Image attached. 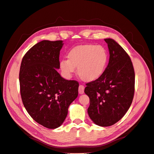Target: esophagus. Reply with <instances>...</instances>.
Instances as JSON below:
<instances>
[{
	"mask_svg": "<svg viewBox=\"0 0 154 154\" xmlns=\"http://www.w3.org/2000/svg\"><path fill=\"white\" fill-rule=\"evenodd\" d=\"M84 86H83L82 85H80L79 86L78 88V92H79V94H83V93H84Z\"/></svg>",
	"mask_w": 154,
	"mask_h": 154,
	"instance_id": "34e87169",
	"label": "esophagus"
}]
</instances>
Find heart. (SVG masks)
<instances>
[{
    "instance_id": "heart-1",
    "label": "heart",
    "mask_w": 154,
    "mask_h": 154,
    "mask_svg": "<svg viewBox=\"0 0 154 154\" xmlns=\"http://www.w3.org/2000/svg\"><path fill=\"white\" fill-rule=\"evenodd\" d=\"M68 60L60 62V68L66 78H71L76 67L83 80L91 82L104 74L109 61V54L101 45L85 44L78 45L69 51Z\"/></svg>"
}]
</instances>
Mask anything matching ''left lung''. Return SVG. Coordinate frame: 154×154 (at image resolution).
I'll return each instance as SVG.
<instances>
[{
	"instance_id": "left-lung-1",
	"label": "left lung",
	"mask_w": 154,
	"mask_h": 154,
	"mask_svg": "<svg viewBox=\"0 0 154 154\" xmlns=\"http://www.w3.org/2000/svg\"><path fill=\"white\" fill-rule=\"evenodd\" d=\"M109 62L104 74L87 83L85 93L89 97L88 114L96 125L109 127L122 119L132 104L135 73L129 56L118 42L105 38Z\"/></svg>"
}]
</instances>
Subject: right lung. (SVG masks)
Returning <instances> with one entry per match:
<instances>
[{"label": "right lung", "mask_w": 154, "mask_h": 154, "mask_svg": "<svg viewBox=\"0 0 154 154\" xmlns=\"http://www.w3.org/2000/svg\"><path fill=\"white\" fill-rule=\"evenodd\" d=\"M63 45L62 40L40 42L24 55L20 69L23 104L36 122L50 129L62 125L78 95V83L63 78L57 70Z\"/></svg>", "instance_id": "add662e5"}]
</instances>
